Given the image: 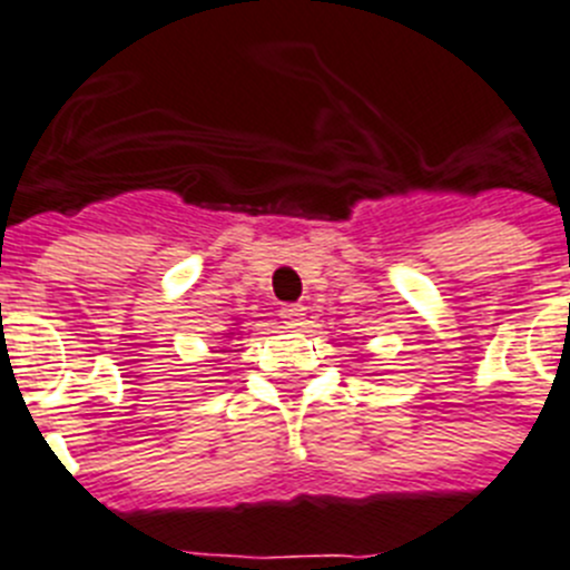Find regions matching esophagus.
<instances>
[{"label":"esophagus","mask_w":570,"mask_h":570,"mask_svg":"<svg viewBox=\"0 0 570 570\" xmlns=\"http://www.w3.org/2000/svg\"><path fill=\"white\" fill-rule=\"evenodd\" d=\"M279 316L285 320V325L291 327H299L305 325V316H307V307L305 305H285L279 311Z\"/></svg>","instance_id":"34e87169"}]
</instances>
